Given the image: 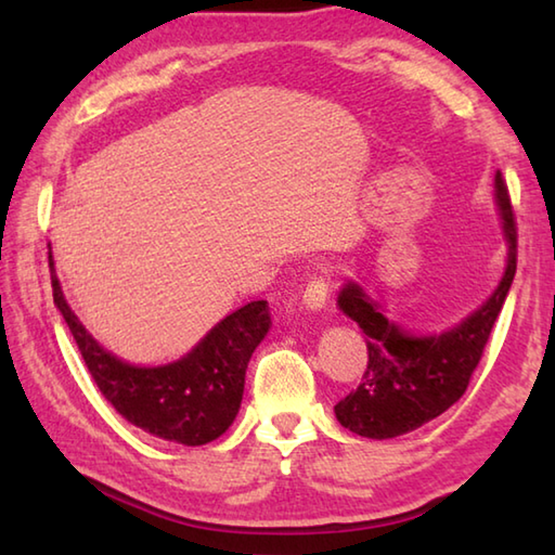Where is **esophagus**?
<instances>
[{"mask_svg": "<svg viewBox=\"0 0 555 555\" xmlns=\"http://www.w3.org/2000/svg\"><path fill=\"white\" fill-rule=\"evenodd\" d=\"M326 302H328V281L317 276L310 281L308 288H305L302 305L308 312H322L326 310Z\"/></svg>", "mask_w": 555, "mask_h": 555, "instance_id": "1", "label": "esophagus"}]
</instances>
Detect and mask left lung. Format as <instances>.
Here are the masks:
<instances>
[{
	"label": "left lung",
	"mask_w": 555,
	"mask_h": 555,
	"mask_svg": "<svg viewBox=\"0 0 555 555\" xmlns=\"http://www.w3.org/2000/svg\"><path fill=\"white\" fill-rule=\"evenodd\" d=\"M493 203L508 245L505 267L491 296L463 320L420 332L388 314L360 281L348 279L336 305L367 336V372L334 412L340 427L367 439H396L439 417L465 393L493 322L508 296L517 267L513 207L501 171L493 176Z\"/></svg>",
	"instance_id": "left-lung-1"
}]
</instances>
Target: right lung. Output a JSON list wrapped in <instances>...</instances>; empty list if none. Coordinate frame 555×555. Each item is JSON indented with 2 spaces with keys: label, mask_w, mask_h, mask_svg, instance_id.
<instances>
[{
  "label": "right lung",
  "mask_w": 555,
  "mask_h": 555,
  "mask_svg": "<svg viewBox=\"0 0 555 555\" xmlns=\"http://www.w3.org/2000/svg\"><path fill=\"white\" fill-rule=\"evenodd\" d=\"M54 305L74 334L102 396L124 420L162 441L205 446L227 431L241 410L245 370L269 332L267 300L223 317L197 344L167 364H133L102 348L70 310L56 279L50 247Z\"/></svg>",
  "instance_id": "right-lung-1"
}]
</instances>
